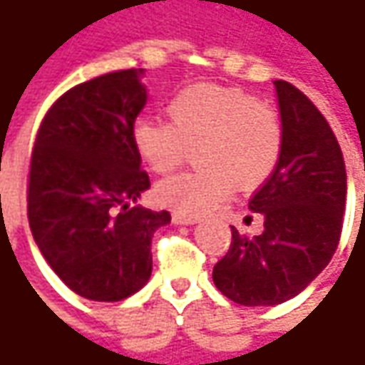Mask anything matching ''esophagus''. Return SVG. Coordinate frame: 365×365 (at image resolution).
<instances>
[{
	"mask_svg": "<svg viewBox=\"0 0 365 365\" xmlns=\"http://www.w3.org/2000/svg\"><path fill=\"white\" fill-rule=\"evenodd\" d=\"M197 221H199V217H189V215H180V213L173 215V223H176V225H195Z\"/></svg>",
	"mask_w": 365,
	"mask_h": 365,
	"instance_id": "esophagus-1",
	"label": "esophagus"
}]
</instances>
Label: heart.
I'll return each mask as SVG.
<instances>
[{
	"instance_id": "1",
	"label": "heart",
	"mask_w": 365,
	"mask_h": 365,
	"mask_svg": "<svg viewBox=\"0 0 365 365\" xmlns=\"http://www.w3.org/2000/svg\"><path fill=\"white\" fill-rule=\"evenodd\" d=\"M170 123L140 120L133 144L156 175H168L197 148L192 173L158 185L160 203L199 217L223 203L233 182L252 189L272 175L282 154V121L276 109L242 89L192 85L168 101Z\"/></svg>"
}]
</instances>
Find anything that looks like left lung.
Masks as SVG:
<instances>
[{
    "label": "left lung",
    "mask_w": 365,
    "mask_h": 365,
    "mask_svg": "<svg viewBox=\"0 0 365 365\" xmlns=\"http://www.w3.org/2000/svg\"><path fill=\"white\" fill-rule=\"evenodd\" d=\"M282 154L250 199L264 232L232 227V245L213 268L215 287L244 307H274L297 297L333 258L344 223L347 176L341 148L323 113L287 81H274Z\"/></svg>",
    "instance_id": "8db88e82"
}]
</instances>
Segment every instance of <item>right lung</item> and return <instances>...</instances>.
I'll use <instances>...</instances> for the list:
<instances>
[{"mask_svg": "<svg viewBox=\"0 0 365 365\" xmlns=\"http://www.w3.org/2000/svg\"><path fill=\"white\" fill-rule=\"evenodd\" d=\"M144 68L81 83L50 107L36 135L28 219L50 268L78 297L118 302L152 274V237L168 211L133 205L150 178L133 144L148 101Z\"/></svg>", "mask_w": 365, "mask_h": 365, "instance_id": "obj_1", "label": "right lung"}]
</instances>
